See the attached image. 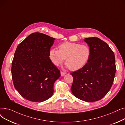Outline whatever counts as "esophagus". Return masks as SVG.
Returning <instances> with one entry per match:
<instances>
[{
    "label": "esophagus",
    "mask_w": 125,
    "mask_h": 125,
    "mask_svg": "<svg viewBox=\"0 0 125 125\" xmlns=\"http://www.w3.org/2000/svg\"><path fill=\"white\" fill-rule=\"evenodd\" d=\"M65 74H66V73H63V72H62V71H61V75L62 76H64Z\"/></svg>",
    "instance_id": "obj_1"
}]
</instances>
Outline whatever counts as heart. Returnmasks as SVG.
<instances>
[{
	"mask_svg": "<svg viewBox=\"0 0 125 125\" xmlns=\"http://www.w3.org/2000/svg\"><path fill=\"white\" fill-rule=\"evenodd\" d=\"M50 51V58L55 65L62 63L65 59V64L71 70L76 71L82 68L88 62L91 51L86 45L66 42Z\"/></svg>",
	"mask_w": 125,
	"mask_h": 125,
	"instance_id": "heart-1",
	"label": "heart"
}]
</instances>
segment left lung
Segmentation results:
<instances>
[{
  "mask_svg": "<svg viewBox=\"0 0 125 125\" xmlns=\"http://www.w3.org/2000/svg\"><path fill=\"white\" fill-rule=\"evenodd\" d=\"M91 54L87 64L70 73L73 82L71 88L73 95L86 102L99 100L112 86L115 74V57L109 45L97 37L84 39Z\"/></svg>",
  "mask_w": 125,
  "mask_h": 125,
  "instance_id": "left-lung-1",
  "label": "left lung"
}]
</instances>
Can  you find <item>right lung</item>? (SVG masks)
<instances>
[{
  "label": "right lung",
  "instance_id": "add662e5",
  "mask_svg": "<svg viewBox=\"0 0 125 125\" xmlns=\"http://www.w3.org/2000/svg\"><path fill=\"white\" fill-rule=\"evenodd\" d=\"M55 39L39 32L29 35L17 48L11 65L14 87L23 98L32 102L48 100L60 71L50 59Z\"/></svg>",
  "mask_w": 125,
  "mask_h": 125
}]
</instances>
